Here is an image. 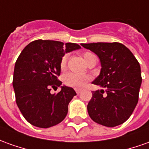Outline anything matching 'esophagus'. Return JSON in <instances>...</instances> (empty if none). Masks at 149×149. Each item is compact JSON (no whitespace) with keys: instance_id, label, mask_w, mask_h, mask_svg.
<instances>
[{"instance_id":"obj_1","label":"esophagus","mask_w":149,"mask_h":149,"mask_svg":"<svg viewBox=\"0 0 149 149\" xmlns=\"http://www.w3.org/2000/svg\"><path fill=\"white\" fill-rule=\"evenodd\" d=\"M75 92H76L77 94H79L81 92V90H79V89H75Z\"/></svg>"}]
</instances>
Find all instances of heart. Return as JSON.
Wrapping results in <instances>:
<instances>
[{
  "instance_id": "heart-1",
  "label": "heart",
  "mask_w": 149,
  "mask_h": 149,
  "mask_svg": "<svg viewBox=\"0 0 149 149\" xmlns=\"http://www.w3.org/2000/svg\"><path fill=\"white\" fill-rule=\"evenodd\" d=\"M95 57L96 56L90 52H86L83 54V57H84V61H86V63L90 59H92V57ZM66 61H67L66 56H64L61 58V62H60V68L61 70H65L66 68ZM90 79H91V78L89 75L79 74H75V73H68L63 78L65 84L68 87H70V88H75V89L83 88L90 81Z\"/></svg>"
}]
</instances>
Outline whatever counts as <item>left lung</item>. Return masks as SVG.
<instances>
[{
    "label": "left lung",
    "instance_id": "8db88e82",
    "mask_svg": "<svg viewBox=\"0 0 149 149\" xmlns=\"http://www.w3.org/2000/svg\"><path fill=\"white\" fill-rule=\"evenodd\" d=\"M81 45L100 58V73L92 84L105 88L92 92L88 114L96 123L108 127L123 124L138 103L142 83L139 63L125 45L118 42Z\"/></svg>",
    "mask_w": 149,
    "mask_h": 149
}]
</instances>
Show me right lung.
<instances>
[{"label":"right lung","instance_id":"right-lung-1","mask_svg":"<svg viewBox=\"0 0 149 149\" xmlns=\"http://www.w3.org/2000/svg\"><path fill=\"white\" fill-rule=\"evenodd\" d=\"M79 49L74 43L37 40L22 51L14 65L13 87L17 105L29 123L49 128L64 120L76 92L61 86L60 62L65 53ZM57 86L61 91L52 94L51 89Z\"/></svg>","mask_w":149,"mask_h":149}]
</instances>
